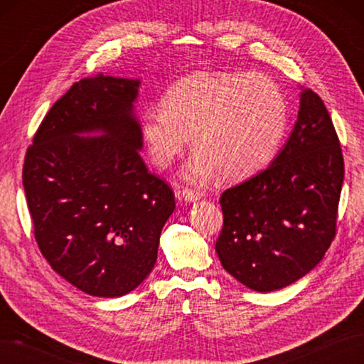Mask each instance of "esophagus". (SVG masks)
Listing matches in <instances>:
<instances>
[{
    "mask_svg": "<svg viewBox=\"0 0 364 364\" xmlns=\"http://www.w3.org/2000/svg\"><path fill=\"white\" fill-rule=\"evenodd\" d=\"M181 198L184 200V202H189V203H194L198 200V194L196 191L192 189H183L181 191Z\"/></svg>",
    "mask_w": 364,
    "mask_h": 364,
    "instance_id": "esophagus-1",
    "label": "esophagus"
}]
</instances>
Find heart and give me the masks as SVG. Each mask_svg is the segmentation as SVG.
Instances as JSON below:
<instances>
[{"label": "heart", "instance_id": "b5f03b06", "mask_svg": "<svg viewBox=\"0 0 364 364\" xmlns=\"http://www.w3.org/2000/svg\"><path fill=\"white\" fill-rule=\"evenodd\" d=\"M288 103L267 76L196 72L172 84L162 107L142 117V137L158 167L172 164L191 142V181L241 180L275 156L288 129Z\"/></svg>", "mask_w": 364, "mask_h": 364}]
</instances>
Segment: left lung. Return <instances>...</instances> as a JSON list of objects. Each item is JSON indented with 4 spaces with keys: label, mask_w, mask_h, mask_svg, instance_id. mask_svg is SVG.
<instances>
[{
    "label": "left lung",
    "mask_w": 364,
    "mask_h": 364,
    "mask_svg": "<svg viewBox=\"0 0 364 364\" xmlns=\"http://www.w3.org/2000/svg\"><path fill=\"white\" fill-rule=\"evenodd\" d=\"M344 180L328 111L300 87L297 122L270 166L220 197V264L249 289L270 292L319 264L335 237Z\"/></svg>",
    "instance_id": "1"
}]
</instances>
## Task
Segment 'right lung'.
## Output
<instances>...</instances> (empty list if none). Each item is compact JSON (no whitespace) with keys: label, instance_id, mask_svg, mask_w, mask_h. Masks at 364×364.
Instances as JSON below:
<instances>
[{"label":"right lung","instance_id":"1","mask_svg":"<svg viewBox=\"0 0 364 364\" xmlns=\"http://www.w3.org/2000/svg\"><path fill=\"white\" fill-rule=\"evenodd\" d=\"M141 80L75 82L53 105L23 167L42 255L94 297L134 291L156 264L173 192L146 170L136 115Z\"/></svg>","mask_w":364,"mask_h":364}]
</instances>
